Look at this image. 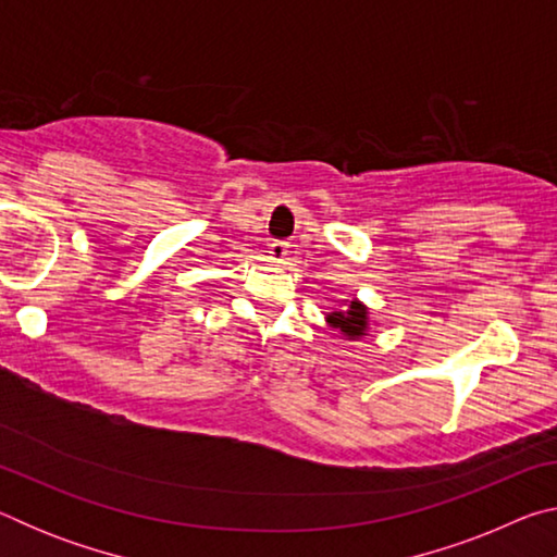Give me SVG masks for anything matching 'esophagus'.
<instances>
[{"instance_id":"esophagus-1","label":"esophagus","mask_w":557,"mask_h":557,"mask_svg":"<svg viewBox=\"0 0 557 557\" xmlns=\"http://www.w3.org/2000/svg\"><path fill=\"white\" fill-rule=\"evenodd\" d=\"M270 260H275V262H285V258H287V252H289V243H285V240H275V243H270Z\"/></svg>"}]
</instances>
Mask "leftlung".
<instances>
[{
  "mask_svg": "<svg viewBox=\"0 0 557 557\" xmlns=\"http://www.w3.org/2000/svg\"><path fill=\"white\" fill-rule=\"evenodd\" d=\"M342 307L326 314V324L334 329L336 334H342L346 342H358L366 338L371 332V312L361 299H338Z\"/></svg>",
  "mask_w": 557,
  "mask_h": 557,
  "instance_id": "8db88e82",
  "label": "left lung"
}]
</instances>
